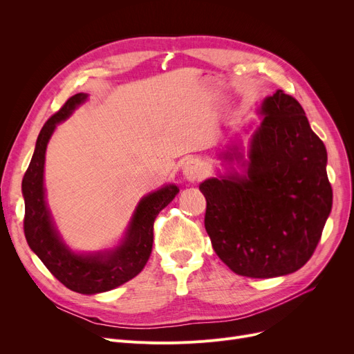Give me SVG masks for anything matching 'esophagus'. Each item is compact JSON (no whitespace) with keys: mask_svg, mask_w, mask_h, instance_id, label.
<instances>
[{"mask_svg":"<svg viewBox=\"0 0 354 354\" xmlns=\"http://www.w3.org/2000/svg\"><path fill=\"white\" fill-rule=\"evenodd\" d=\"M182 172L185 179L189 182H195L202 178V166L198 160H189L183 165Z\"/></svg>","mask_w":354,"mask_h":354,"instance_id":"34e87169","label":"esophagus"}]
</instances>
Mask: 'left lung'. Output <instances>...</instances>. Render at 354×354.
Masks as SVG:
<instances>
[{
	"mask_svg": "<svg viewBox=\"0 0 354 354\" xmlns=\"http://www.w3.org/2000/svg\"><path fill=\"white\" fill-rule=\"evenodd\" d=\"M261 113L243 162L247 174L211 178L199 189L207 199L205 230L216 255L238 275L272 278L300 270L311 258L333 191L326 146L301 104L277 90L266 97ZM224 158L232 160V153Z\"/></svg>",
	"mask_w": 354,
	"mask_h": 354,
	"instance_id": "left-lung-1",
	"label": "left lung"
}]
</instances>
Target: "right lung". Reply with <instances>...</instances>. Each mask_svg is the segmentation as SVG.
Returning <instances> with one entry per match:
<instances>
[{
	"instance_id": "1",
	"label": "right lung",
	"mask_w": 354,
	"mask_h": 354,
	"mask_svg": "<svg viewBox=\"0 0 354 354\" xmlns=\"http://www.w3.org/2000/svg\"><path fill=\"white\" fill-rule=\"evenodd\" d=\"M86 99V93L71 96L44 123L37 138L34 155L23 178L24 234L30 248L62 284L80 294H97L127 283L143 270L152 252L153 222L158 214L172 202L179 188L176 185H166L142 198L122 244L115 250L95 254L73 252L55 230L46 203L44 160L47 143L55 126L66 120Z\"/></svg>"
}]
</instances>
